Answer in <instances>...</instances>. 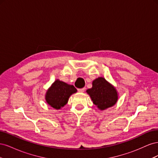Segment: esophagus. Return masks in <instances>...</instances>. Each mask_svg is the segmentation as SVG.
Here are the masks:
<instances>
[{
  "label": "esophagus",
  "instance_id": "obj_1",
  "mask_svg": "<svg viewBox=\"0 0 158 158\" xmlns=\"http://www.w3.org/2000/svg\"><path fill=\"white\" fill-rule=\"evenodd\" d=\"M84 90H85V88H80V89H78V92L82 93V92H84Z\"/></svg>",
  "mask_w": 158,
  "mask_h": 158
}]
</instances>
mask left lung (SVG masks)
Listing matches in <instances>:
<instances>
[{
	"label": "left lung",
	"mask_w": 158,
	"mask_h": 158,
	"mask_svg": "<svg viewBox=\"0 0 158 158\" xmlns=\"http://www.w3.org/2000/svg\"><path fill=\"white\" fill-rule=\"evenodd\" d=\"M86 92L89 95L94 104L101 110L114 106L118 99L115 88L102 77L94 80L92 88L88 89Z\"/></svg>",
	"instance_id": "8db88e82"
}]
</instances>
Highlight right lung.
I'll return each mask as SVG.
<instances>
[{
    "mask_svg": "<svg viewBox=\"0 0 158 158\" xmlns=\"http://www.w3.org/2000/svg\"><path fill=\"white\" fill-rule=\"evenodd\" d=\"M76 92L74 85L56 80L47 92L46 102L52 107L59 109L67 103L69 97Z\"/></svg>",
    "mask_w": 158,
    "mask_h": 158,
    "instance_id": "1",
    "label": "right lung"
}]
</instances>
